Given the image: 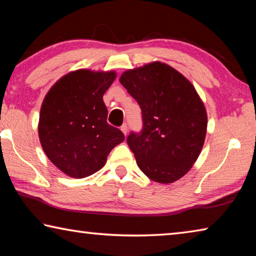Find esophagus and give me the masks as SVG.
<instances>
[{
  "label": "esophagus",
  "mask_w": 256,
  "mask_h": 256,
  "mask_svg": "<svg viewBox=\"0 0 256 256\" xmlns=\"http://www.w3.org/2000/svg\"><path fill=\"white\" fill-rule=\"evenodd\" d=\"M128 125L126 124H123L122 125V126H120V131H122L123 133H124V136H126V134H128Z\"/></svg>",
  "instance_id": "esophagus-1"
}]
</instances>
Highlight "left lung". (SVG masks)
Segmentation results:
<instances>
[{"instance_id": "1", "label": "left lung", "mask_w": 256, "mask_h": 256, "mask_svg": "<svg viewBox=\"0 0 256 256\" xmlns=\"http://www.w3.org/2000/svg\"><path fill=\"white\" fill-rule=\"evenodd\" d=\"M142 110L144 128L128 144L142 172L157 183L182 178L201 154L208 116L194 86L174 68L154 60L120 78Z\"/></svg>"}]
</instances>
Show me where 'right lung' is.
<instances>
[{
	"instance_id": "1",
	"label": "right lung",
	"mask_w": 256,
	"mask_h": 256,
	"mask_svg": "<svg viewBox=\"0 0 256 256\" xmlns=\"http://www.w3.org/2000/svg\"><path fill=\"white\" fill-rule=\"evenodd\" d=\"M115 71L80 68L63 76L46 94L38 122L42 148L52 162L73 178H84L105 166L124 134L107 123L104 94Z\"/></svg>"
}]
</instances>
